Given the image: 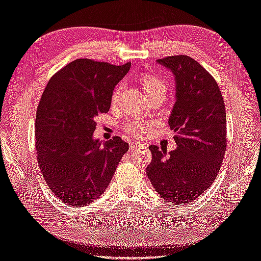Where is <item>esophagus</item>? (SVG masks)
<instances>
[{
    "label": "esophagus",
    "instance_id": "obj_1",
    "mask_svg": "<svg viewBox=\"0 0 261 261\" xmlns=\"http://www.w3.org/2000/svg\"><path fill=\"white\" fill-rule=\"evenodd\" d=\"M147 148V144L138 141H132L130 142V149L131 150H137V149H145Z\"/></svg>",
    "mask_w": 261,
    "mask_h": 261
}]
</instances>
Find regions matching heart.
<instances>
[{
    "instance_id": "heart-1",
    "label": "heart",
    "mask_w": 261,
    "mask_h": 261,
    "mask_svg": "<svg viewBox=\"0 0 261 261\" xmlns=\"http://www.w3.org/2000/svg\"><path fill=\"white\" fill-rule=\"evenodd\" d=\"M140 83L143 88L144 93L147 96H150L152 94H155L158 92H167L166 84L163 83L160 77L151 75V74H144L140 77ZM120 89L117 88L114 90L112 100L116 101L119 95ZM125 129L128 130L132 135H136L138 137H145L152 130V124L149 122H144V121H132V122L128 123L125 126Z\"/></svg>"
}]
</instances>
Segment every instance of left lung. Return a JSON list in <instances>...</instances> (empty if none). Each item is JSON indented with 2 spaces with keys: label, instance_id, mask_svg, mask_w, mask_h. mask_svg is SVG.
I'll use <instances>...</instances> for the list:
<instances>
[{
  "label": "left lung",
  "instance_id": "left-lung-1",
  "mask_svg": "<svg viewBox=\"0 0 261 261\" xmlns=\"http://www.w3.org/2000/svg\"><path fill=\"white\" fill-rule=\"evenodd\" d=\"M175 80V102L169 118L178 148L167 154L150 145L147 174L154 190L177 205L191 202L213 185L227 147L226 108L215 79L187 56L159 59Z\"/></svg>",
  "mask_w": 261,
  "mask_h": 261
}]
</instances>
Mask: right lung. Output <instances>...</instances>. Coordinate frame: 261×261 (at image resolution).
<instances>
[{"mask_svg":"<svg viewBox=\"0 0 261 261\" xmlns=\"http://www.w3.org/2000/svg\"><path fill=\"white\" fill-rule=\"evenodd\" d=\"M130 66L77 59L46 84L36 110V158L48 188L66 204L83 207L98 199L129 149L120 137L101 142L93 132Z\"/></svg>","mask_w":261,"mask_h":261,"instance_id":"right-lung-1","label":"right lung"}]
</instances>
